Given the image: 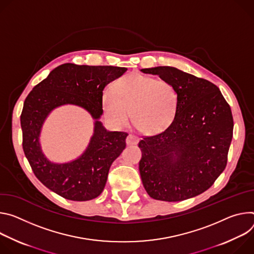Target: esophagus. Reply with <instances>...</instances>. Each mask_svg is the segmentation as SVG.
Wrapping results in <instances>:
<instances>
[{
    "label": "esophagus",
    "instance_id": "34e87169",
    "mask_svg": "<svg viewBox=\"0 0 254 254\" xmlns=\"http://www.w3.org/2000/svg\"><path fill=\"white\" fill-rule=\"evenodd\" d=\"M138 141H139L138 137L135 136V135H132V134H129V135L127 136V138H126V143H127V145H135V144L138 143Z\"/></svg>",
    "mask_w": 254,
    "mask_h": 254
}]
</instances>
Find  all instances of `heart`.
<instances>
[{"instance_id": "heart-1", "label": "heart", "mask_w": 254, "mask_h": 254, "mask_svg": "<svg viewBox=\"0 0 254 254\" xmlns=\"http://www.w3.org/2000/svg\"><path fill=\"white\" fill-rule=\"evenodd\" d=\"M102 105L114 126H126L132 112L136 128L144 134L155 135L173 123L178 95L166 80L133 73L121 78L115 84L114 91L106 89L102 96Z\"/></svg>"}]
</instances>
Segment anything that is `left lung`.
Listing matches in <instances>:
<instances>
[{"label": "left lung", "instance_id": "left-lung-1", "mask_svg": "<svg viewBox=\"0 0 254 254\" xmlns=\"http://www.w3.org/2000/svg\"><path fill=\"white\" fill-rule=\"evenodd\" d=\"M170 82L178 95L166 130L139 141V172L149 196L184 201L207 190L227 165L233 136L229 104L211 81L172 66L141 69Z\"/></svg>", "mask_w": 254, "mask_h": 254}]
</instances>
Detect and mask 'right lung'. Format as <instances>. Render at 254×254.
I'll return each mask as SVG.
<instances>
[{
	"label": "right lung",
	"instance_id": "right-lung-1",
	"mask_svg": "<svg viewBox=\"0 0 254 254\" xmlns=\"http://www.w3.org/2000/svg\"><path fill=\"white\" fill-rule=\"evenodd\" d=\"M126 67L64 64L54 68L33 88L21 113L22 146L35 177L49 190L70 201H90L103 191L110 166L126 147L128 133L107 131L98 120L103 114L102 96L107 84L126 72ZM86 108L96 120L88 148L77 160L50 163L42 153L39 134L49 113L62 104Z\"/></svg>",
	"mask_w": 254,
	"mask_h": 254
}]
</instances>
